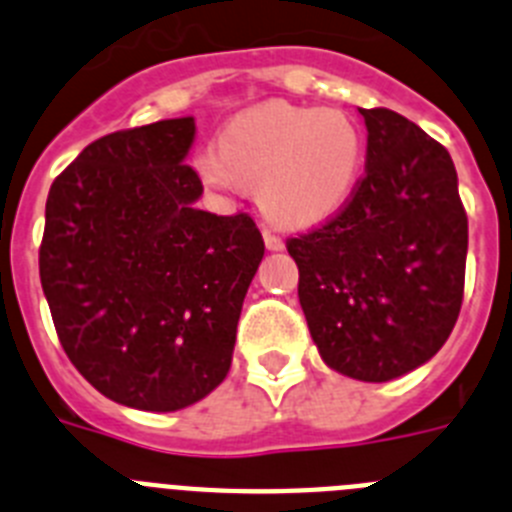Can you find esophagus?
I'll list each match as a JSON object with an SVG mask.
<instances>
[{"label": "esophagus", "instance_id": "34e87169", "mask_svg": "<svg viewBox=\"0 0 512 512\" xmlns=\"http://www.w3.org/2000/svg\"><path fill=\"white\" fill-rule=\"evenodd\" d=\"M264 243H266V248H269V251H282V248H284L282 238H279V235L274 233V230H269V228H264Z\"/></svg>", "mask_w": 512, "mask_h": 512}]
</instances>
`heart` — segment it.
Returning a JSON list of instances; mask_svg holds the SVG:
<instances>
[{"instance_id": "heart-1", "label": "heart", "mask_w": 512, "mask_h": 512, "mask_svg": "<svg viewBox=\"0 0 512 512\" xmlns=\"http://www.w3.org/2000/svg\"><path fill=\"white\" fill-rule=\"evenodd\" d=\"M361 169L359 130L343 112L271 102L246 112L197 156V171L223 192L259 189L266 215L310 228L338 212Z\"/></svg>"}]
</instances>
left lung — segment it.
I'll return each instance as SVG.
<instances>
[{
    "instance_id": "1",
    "label": "left lung",
    "mask_w": 512,
    "mask_h": 512,
    "mask_svg": "<svg viewBox=\"0 0 512 512\" xmlns=\"http://www.w3.org/2000/svg\"><path fill=\"white\" fill-rule=\"evenodd\" d=\"M366 169L320 228L289 238L325 364L390 382L438 354L464 300L467 212L449 151L387 107L359 110Z\"/></svg>"
}]
</instances>
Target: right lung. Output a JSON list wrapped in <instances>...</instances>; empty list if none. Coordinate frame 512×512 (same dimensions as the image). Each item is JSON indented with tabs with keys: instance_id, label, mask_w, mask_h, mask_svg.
<instances>
[{
	"instance_id": "obj_1",
	"label": "right lung",
	"mask_w": 512,
	"mask_h": 512,
	"mask_svg": "<svg viewBox=\"0 0 512 512\" xmlns=\"http://www.w3.org/2000/svg\"><path fill=\"white\" fill-rule=\"evenodd\" d=\"M192 140L194 117L104 135L45 202L40 284L63 351L94 390L151 413L223 382L264 259L251 215L194 207Z\"/></svg>"
}]
</instances>
